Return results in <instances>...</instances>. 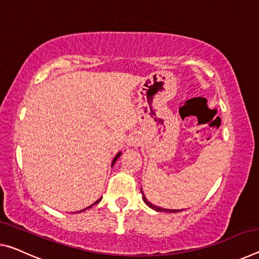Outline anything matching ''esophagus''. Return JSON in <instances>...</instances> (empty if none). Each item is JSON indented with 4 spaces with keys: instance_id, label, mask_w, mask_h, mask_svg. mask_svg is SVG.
I'll return each mask as SVG.
<instances>
[{
    "instance_id": "34e87169",
    "label": "esophagus",
    "mask_w": 259,
    "mask_h": 259,
    "mask_svg": "<svg viewBox=\"0 0 259 259\" xmlns=\"http://www.w3.org/2000/svg\"><path fill=\"white\" fill-rule=\"evenodd\" d=\"M135 144V142L134 141H131V142H129V145H134Z\"/></svg>"
}]
</instances>
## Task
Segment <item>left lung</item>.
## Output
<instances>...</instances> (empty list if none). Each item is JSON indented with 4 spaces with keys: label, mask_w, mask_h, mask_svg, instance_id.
Masks as SVG:
<instances>
[{
    "label": "left lung",
    "mask_w": 259,
    "mask_h": 259,
    "mask_svg": "<svg viewBox=\"0 0 259 259\" xmlns=\"http://www.w3.org/2000/svg\"><path fill=\"white\" fill-rule=\"evenodd\" d=\"M141 191H142L143 200H144V203L147 205V206L151 207V208H153V210H155V211H158V212H169V213H171V212H180V211H182V210H168V208H162V207L155 206V205H153L152 203H150L149 200L146 199V197L144 196V192H143V189H142V188H141Z\"/></svg>",
    "instance_id": "left-lung-1"
}]
</instances>
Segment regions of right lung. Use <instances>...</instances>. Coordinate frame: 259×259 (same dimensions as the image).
Returning <instances> with one entry per match:
<instances>
[{"label":"right lung","mask_w":259,"mask_h":259,"mask_svg":"<svg viewBox=\"0 0 259 259\" xmlns=\"http://www.w3.org/2000/svg\"><path fill=\"white\" fill-rule=\"evenodd\" d=\"M121 154H122V152H118V153H117L116 155H115V157H114V159H113V161H112V167H113V166L115 165V162H116V160H117L118 158H120V157H121ZM100 200H101V198H99V199H98V200H97V202H94V203H93L92 205H90V206H89V207H86V208H90V207H92L94 204L99 203V202H100ZM86 208H84V210H81V211H79V212H83V211H85V210H86Z\"/></svg>","instance_id":"add662e5"}]
</instances>
